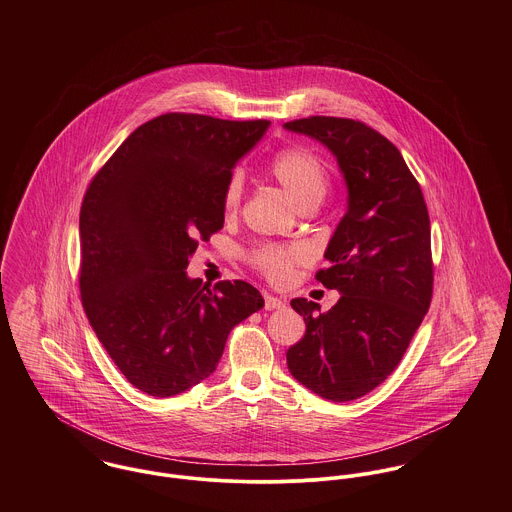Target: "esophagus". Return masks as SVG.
<instances>
[{
	"instance_id": "34e87169",
	"label": "esophagus",
	"mask_w": 512,
	"mask_h": 512,
	"mask_svg": "<svg viewBox=\"0 0 512 512\" xmlns=\"http://www.w3.org/2000/svg\"><path fill=\"white\" fill-rule=\"evenodd\" d=\"M264 307L268 309V311H274V309H282V307H286V301L284 299H280V297H274V295H264Z\"/></svg>"
}]
</instances>
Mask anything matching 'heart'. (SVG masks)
Here are the masks:
<instances>
[{
    "mask_svg": "<svg viewBox=\"0 0 512 512\" xmlns=\"http://www.w3.org/2000/svg\"><path fill=\"white\" fill-rule=\"evenodd\" d=\"M268 173L284 187L293 203L303 209L319 205L329 189V173L323 159L309 147L288 146L280 149L268 163ZM242 181L232 177L222 193V209L226 215L240 205ZM252 264L274 284H284L292 276L293 266L301 260L297 248L260 246L250 252Z\"/></svg>",
    "mask_w": 512,
    "mask_h": 512,
    "instance_id": "1",
    "label": "heart"
}]
</instances>
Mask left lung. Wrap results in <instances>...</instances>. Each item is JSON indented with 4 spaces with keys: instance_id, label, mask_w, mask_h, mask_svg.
Returning a JSON list of instances; mask_svg holds the SVG:
<instances>
[{
    "instance_id": "8db88e82",
    "label": "left lung",
    "mask_w": 512,
    "mask_h": 512,
    "mask_svg": "<svg viewBox=\"0 0 512 512\" xmlns=\"http://www.w3.org/2000/svg\"><path fill=\"white\" fill-rule=\"evenodd\" d=\"M286 130L329 147L349 189L347 213L325 250L329 266L315 274L341 297L327 313L292 299L305 335L288 349V368L321 398L349 402L394 372L430 309L428 207L398 147L363 122L311 116Z\"/></svg>"
}]
</instances>
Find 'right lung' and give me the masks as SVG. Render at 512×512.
<instances>
[{"label": "right lung", "mask_w": 512, "mask_h": 512, "mask_svg": "<svg viewBox=\"0 0 512 512\" xmlns=\"http://www.w3.org/2000/svg\"><path fill=\"white\" fill-rule=\"evenodd\" d=\"M268 126L161 114L128 136L84 193L82 307L114 365L149 396H175L205 380L228 333L264 307L248 282L211 290L185 270L199 240L222 228L232 169Z\"/></svg>", "instance_id": "obj_1"}]
</instances>
